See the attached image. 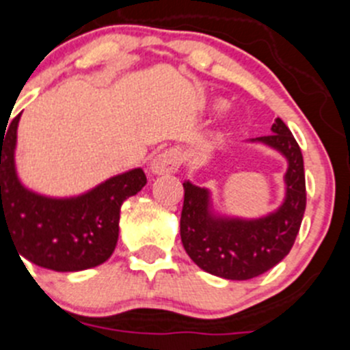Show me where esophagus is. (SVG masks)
<instances>
[{"label":"esophagus","mask_w":350,"mask_h":350,"mask_svg":"<svg viewBox=\"0 0 350 350\" xmlns=\"http://www.w3.org/2000/svg\"><path fill=\"white\" fill-rule=\"evenodd\" d=\"M179 167V160L176 152L172 150H165V152H160L159 155H155L152 159V164H150V169H152L153 174L162 176V174H172V172L178 171Z\"/></svg>","instance_id":"34e87169"}]
</instances>
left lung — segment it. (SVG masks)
I'll return each instance as SVG.
<instances>
[{"instance_id":"left-lung-1","label":"left lung","mask_w":350,"mask_h":350,"mask_svg":"<svg viewBox=\"0 0 350 350\" xmlns=\"http://www.w3.org/2000/svg\"><path fill=\"white\" fill-rule=\"evenodd\" d=\"M269 136L252 142L278 150L288 162L285 200L259 219L221 217L211 208L205 188L183 183L181 241L200 269L226 280H250L266 273L292 250L306 211V174L299 143L282 119L271 126Z\"/></svg>"}]
</instances>
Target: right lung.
Instances as JSON below:
<instances>
[{
	"label": "right lung",
	"mask_w": 350,
	"mask_h": 350,
	"mask_svg": "<svg viewBox=\"0 0 350 350\" xmlns=\"http://www.w3.org/2000/svg\"><path fill=\"white\" fill-rule=\"evenodd\" d=\"M21 113L0 131V240L8 237L25 257L44 269L70 273L100 266L119 238L120 205L146 185L143 169H131L93 190L51 198L27 190L15 169Z\"/></svg>",
	"instance_id": "1"
}]
</instances>
